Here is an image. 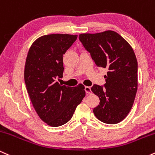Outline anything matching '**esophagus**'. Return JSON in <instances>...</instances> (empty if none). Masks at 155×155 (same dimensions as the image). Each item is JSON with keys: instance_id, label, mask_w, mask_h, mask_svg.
Instances as JSON below:
<instances>
[{"instance_id": "obj_1", "label": "esophagus", "mask_w": 155, "mask_h": 155, "mask_svg": "<svg viewBox=\"0 0 155 155\" xmlns=\"http://www.w3.org/2000/svg\"><path fill=\"white\" fill-rule=\"evenodd\" d=\"M84 90H85V92H86V93L87 94V95H90V94L92 93L91 87H90L86 86V87H84Z\"/></svg>"}]
</instances>
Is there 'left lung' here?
<instances>
[{
    "mask_svg": "<svg viewBox=\"0 0 155 155\" xmlns=\"http://www.w3.org/2000/svg\"><path fill=\"white\" fill-rule=\"evenodd\" d=\"M79 38L95 65L108 69L104 87L94 84L91 88L100 99L94 114L104 123H119L131 110L138 89V62L134 51L113 31L82 33Z\"/></svg>",
    "mask_w": 155,
    "mask_h": 155,
    "instance_id": "8db88e82",
    "label": "left lung"
}]
</instances>
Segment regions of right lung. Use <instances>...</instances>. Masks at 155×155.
<instances>
[{
	"label": "right lung",
	"instance_id": "right-lung-1",
	"mask_svg": "<svg viewBox=\"0 0 155 155\" xmlns=\"http://www.w3.org/2000/svg\"><path fill=\"white\" fill-rule=\"evenodd\" d=\"M77 35L50 34L37 38L28 51L24 78L28 95L41 120L51 127L63 125L72 118L85 97L84 86L60 84L63 55Z\"/></svg>",
	"mask_w": 155,
	"mask_h": 155
}]
</instances>
